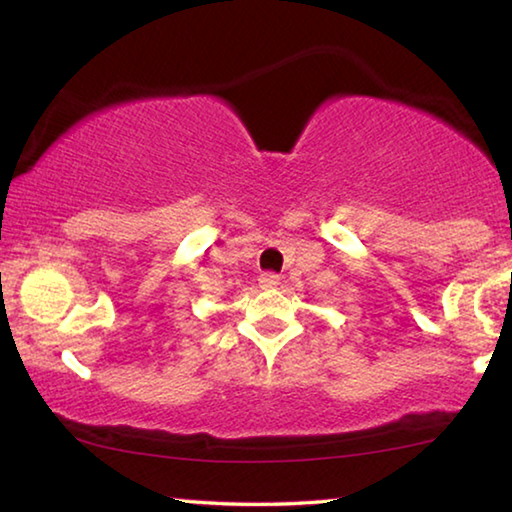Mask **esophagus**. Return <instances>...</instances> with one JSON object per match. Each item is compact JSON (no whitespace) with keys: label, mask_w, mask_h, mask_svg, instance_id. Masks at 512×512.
Returning <instances> with one entry per match:
<instances>
[{"label":"esophagus","mask_w":512,"mask_h":512,"mask_svg":"<svg viewBox=\"0 0 512 512\" xmlns=\"http://www.w3.org/2000/svg\"><path fill=\"white\" fill-rule=\"evenodd\" d=\"M280 284V277L275 273H264L259 275V289H275Z\"/></svg>","instance_id":"obj_1"}]
</instances>
